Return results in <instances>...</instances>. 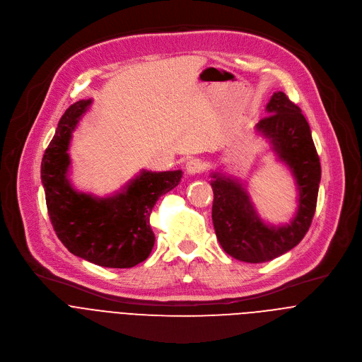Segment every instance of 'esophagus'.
<instances>
[{"instance_id": "esophagus-1", "label": "esophagus", "mask_w": 362, "mask_h": 362, "mask_svg": "<svg viewBox=\"0 0 362 362\" xmlns=\"http://www.w3.org/2000/svg\"><path fill=\"white\" fill-rule=\"evenodd\" d=\"M185 169H186L187 175H199L203 172V163L199 159H190V160H187Z\"/></svg>"}]
</instances>
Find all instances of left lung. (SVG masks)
Returning <instances> with one entry per match:
<instances>
[{
    "mask_svg": "<svg viewBox=\"0 0 362 362\" xmlns=\"http://www.w3.org/2000/svg\"><path fill=\"white\" fill-rule=\"evenodd\" d=\"M267 110L269 115L259 120L256 130L269 139L272 148L296 179L299 206L293 221L285 226H269L257 218L245 187L238 180L214 173L211 182L216 238L228 255L249 264L272 261L303 239L315 215L321 180L320 156L300 109L285 93L278 91L269 100Z\"/></svg>",
    "mask_w": 362,
    "mask_h": 362,
    "instance_id": "obj_1",
    "label": "left lung"
}]
</instances>
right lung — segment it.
<instances>
[{
	"label": "right lung",
	"instance_id": "1",
	"mask_svg": "<svg viewBox=\"0 0 362 362\" xmlns=\"http://www.w3.org/2000/svg\"><path fill=\"white\" fill-rule=\"evenodd\" d=\"M91 100H80L62 116L41 162L48 216L56 235L76 256L105 268H133L147 259L154 233L150 214L158 199L176 187L182 170L141 172L124 192L97 199L76 192L69 179V144Z\"/></svg>",
	"mask_w": 362,
	"mask_h": 362
}]
</instances>
